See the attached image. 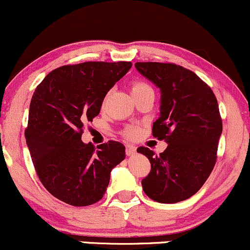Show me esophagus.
<instances>
[{"instance_id": "34e87169", "label": "esophagus", "mask_w": 250, "mask_h": 250, "mask_svg": "<svg viewBox=\"0 0 250 250\" xmlns=\"http://www.w3.org/2000/svg\"><path fill=\"white\" fill-rule=\"evenodd\" d=\"M136 151H137V148H136V146H133V145H126V150H125V152H126V155L127 156H133L134 153H136Z\"/></svg>"}]
</instances>
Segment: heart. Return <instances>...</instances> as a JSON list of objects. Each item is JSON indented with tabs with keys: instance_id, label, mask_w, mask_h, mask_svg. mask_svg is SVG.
Wrapping results in <instances>:
<instances>
[{
	"instance_id": "heart-1",
	"label": "heart",
	"mask_w": 250,
	"mask_h": 250,
	"mask_svg": "<svg viewBox=\"0 0 250 250\" xmlns=\"http://www.w3.org/2000/svg\"><path fill=\"white\" fill-rule=\"evenodd\" d=\"M146 91H152L151 86L148 85L145 81H134L132 83V94L136 93H142V92ZM123 134L126 137V138H136L139 134V128L136 127V126H130V127H126L124 131H123Z\"/></svg>"
}]
</instances>
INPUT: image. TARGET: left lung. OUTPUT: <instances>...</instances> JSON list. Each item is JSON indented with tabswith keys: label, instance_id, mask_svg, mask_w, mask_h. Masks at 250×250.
Returning a JSON list of instances; mask_svg holds the SVG:
<instances>
[{
	"label": "left lung",
	"instance_id": "left-lung-1",
	"mask_svg": "<svg viewBox=\"0 0 250 250\" xmlns=\"http://www.w3.org/2000/svg\"><path fill=\"white\" fill-rule=\"evenodd\" d=\"M134 66L161 89V117L153 123L152 136L167 143L159 156L148 147L137 148L151 163L143 190L159 203L188 200L206 183L217 159L222 133L217 99L201 78L178 64Z\"/></svg>",
	"mask_w": 250,
	"mask_h": 250
}]
</instances>
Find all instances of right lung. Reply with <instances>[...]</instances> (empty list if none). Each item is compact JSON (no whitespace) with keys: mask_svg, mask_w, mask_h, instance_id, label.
<instances>
[{"mask_svg":"<svg viewBox=\"0 0 250 250\" xmlns=\"http://www.w3.org/2000/svg\"><path fill=\"white\" fill-rule=\"evenodd\" d=\"M131 67L127 61L67 64L35 88L24 136L36 175L58 200L74 207L97 203L110 183L111 170L125 158L122 143L110 140L95 148L83 143L81 134Z\"/></svg>","mask_w":250,"mask_h":250,"instance_id":"right-lung-1","label":"right lung"}]
</instances>
